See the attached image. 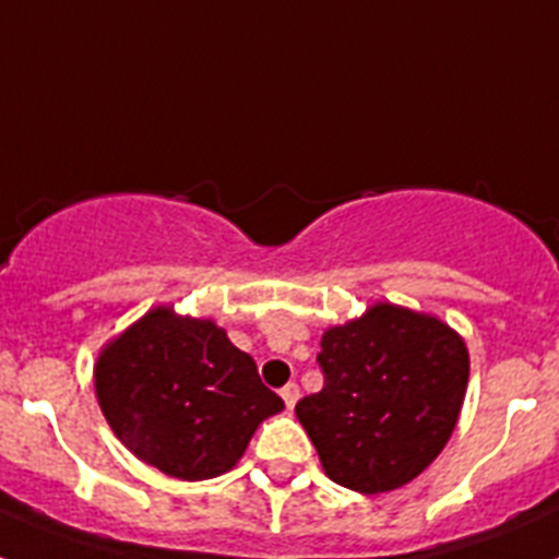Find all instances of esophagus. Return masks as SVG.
Instances as JSON below:
<instances>
[{
    "instance_id": "esophagus-1",
    "label": "esophagus",
    "mask_w": 559,
    "mask_h": 559,
    "mask_svg": "<svg viewBox=\"0 0 559 559\" xmlns=\"http://www.w3.org/2000/svg\"><path fill=\"white\" fill-rule=\"evenodd\" d=\"M280 394H283L285 406L294 408V406H296V400H299V386H296V383H288V386H285Z\"/></svg>"
}]
</instances>
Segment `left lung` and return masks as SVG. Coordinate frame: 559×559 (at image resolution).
<instances>
[{
	"mask_svg": "<svg viewBox=\"0 0 559 559\" xmlns=\"http://www.w3.org/2000/svg\"><path fill=\"white\" fill-rule=\"evenodd\" d=\"M319 364L324 389L296 403L322 467L364 496L414 481L459 423L471 355L431 313L392 302L328 328Z\"/></svg>",
	"mask_w": 559,
	"mask_h": 559,
	"instance_id": "8db88e82",
	"label": "left lung"
}]
</instances>
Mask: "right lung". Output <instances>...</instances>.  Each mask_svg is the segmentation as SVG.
Here are the masks:
<instances>
[{"instance_id": "obj_1", "label": "right lung", "mask_w": 559, "mask_h": 559, "mask_svg": "<svg viewBox=\"0 0 559 559\" xmlns=\"http://www.w3.org/2000/svg\"><path fill=\"white\" fill-rule=\"evenodd\" d=\"M95 394L114 437L181 481L231 471L257 426L285 408L224 328L170 305L103 344Z\"/></svg>"}]
</instances>
